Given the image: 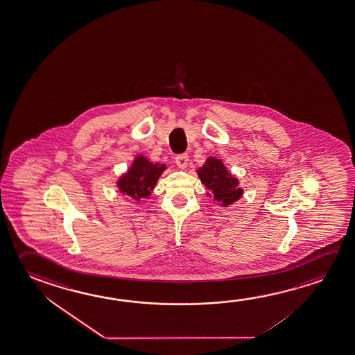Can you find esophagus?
Masks as SVG:
<instances>
[{"instance_id": "esophagus-1", "label": "esophagus", "mask_w": 355, "mask_h": 355, "mask_svg": "<svg viewBox=\"0 0 355 355\" xmlns=\"http://www.w3.org/2000/svg\"><path fill=\"white\" fill-rule=\"evenodd\" d=\"M188 161H189V157H188L187 153H180V155H178V156L175 157V164H177L180 168H187Z\"/></svg>"}]
</instances>
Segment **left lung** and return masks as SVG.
I'll use <instances>...</instances> for the list:
<instances>
[{"label": "left lung", "mask_w": 355, "mask_h": 355, "mask_svg": "<svg viewBox=\"0 0 355 355\" xmlns=\"http://www.w3.org/2000/svg\"><path fill=\"white\" fill-rule=\"evenodd\" d=\"M197 172L202 184L213 193L214 200L221 207H229L242 197L243 189L239 187V180L230 175L221 159L207 158Z\"/></svg>", "instance_id": "left-lung-1"}]
</instances>
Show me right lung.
Masks as SVG:
<instances>
[{"label":"right lung","instance_id":"right-lung-1","mask_svg":"<svg viewBox=\"0 0 355 355\" xmlns=\"http://www.w3.org/2000/svg\"><path fill=\"white\" fill-rule=\"evenodd\" d=\"M164 169V164H153L144 156H137L129 171L120 177L116 186L123 194L140 202L142 198L150 197Z\"/></svg>","mask_w":355,"mask_h":355}]
</instances>
